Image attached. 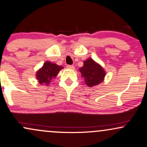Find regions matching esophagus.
Returning <instances> with one entry per match:
<instances>
[{"label":"esophagus","instance_id":"1","mask_svg":"<svg viewBox=\"0 0 147 147\" xmlns=\"http://www.w3.org/2000/svg\"><path fill=\"white\" fill-rule=\"evenodd\" d=\"M74 68H75V66H74L73 65H67V68H68V69H71V70H73Z\"/></svg>","mask_w":147,"mask_h":147}]
</instances>
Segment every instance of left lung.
Listing matches in <instances>:
<instances>
[{
  "instance_id": "left-lung-1",
  "label": "left lung",
  "mask_w": 147,
  "mask_h": 147,
  "mask_svg": "<svg viewBox=\"0 0 147 147\" xmlns=\"http://www.w3.org/2000/svg\"><path fill=\"white\" fill-rule=\"evenodd\" d=\"M81 76L88 87H93L104 80L106 71L100 64L89 58L84 61V65L79 69Z\"/></svg>"
}]
</instances>
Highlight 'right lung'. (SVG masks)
<instances>
[{
  "label": "right lung",
  "instance_id": "right-lung-1",
  "mask_svg": "<svg viewBox=\"0 0 147 147\" xmlns=\"http://www.w3.org/2000/svg\"><path fill=\"white\" fill-rule=\"evenodd\" d=\"M63 68V67L61 65L47 61L43 63V66L36 71V78L40 84L48 86Z\"/></svg>",
  "mask_w": 147,
  "mask_h": 147
}]
</instances>
